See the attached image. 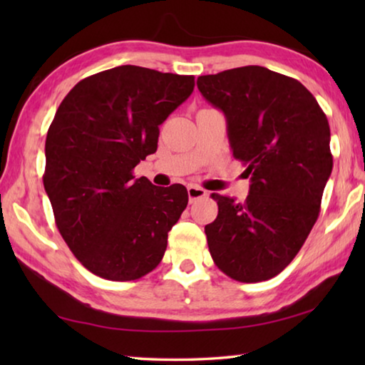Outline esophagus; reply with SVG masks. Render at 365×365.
Masks as SVG:
<instances>
[{"mask_svg":"<svg viewBox=\"0 0 365 365\" xmlns=\"http://www.w3.org/2000/svg\"><path fill=\"white\" fill-rule=\"evenodd\" d=\"M206 195H207L206 190L196 187V185H188V197H190V202L200 200V197H205Z\"/></svg>","mask_w":365,"mask_h":365,"instance_id":"esophagus-1","label":"esophagus"}]
</instances>
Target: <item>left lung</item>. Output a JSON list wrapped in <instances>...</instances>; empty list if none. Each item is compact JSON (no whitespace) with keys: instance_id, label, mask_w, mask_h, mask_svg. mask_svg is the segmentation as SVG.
Masks as SVG:
<instances>
[{"instance_id":"obj_1","label":"left lung","mask_w":365,"mask_h":365,"mask_svg":"<svg viewBox=\"0 0 365 365\" xmlns=\"http://www.w3.org/2000/svg\"><path fill=\"white\" fill-rule=\"evenodd\" d=\"M196 85L224 113L233 158L251 182L245 202L212 193L219 214L205 227L209 252L233 280H269L319 217L333 168L329 120L304 85L261 66L201 76Z\"/></svg>"}]
</instances>
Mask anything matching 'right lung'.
<instances>
[{"mask_svg": "<svg viewBox=\"0 0 365 365\" xmlns=\"http://www.w3.org/2000/svg\"><path fill=\"white\" fill-rule=\"evenodd\" d=\"M193 88V76L119 66L80 80L59 104L43 185L59 233L95 275L137 280L163 259L187 188L154 187L133 169L156 153L159 125Z\"/></svg>", "mask_w": 365, "mask_h": 365, "instance_id": "obj_1", "label": "right lung"}]
</instances>
